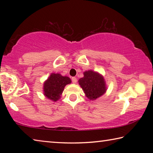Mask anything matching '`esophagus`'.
I'll return each instance as SVG.
<instances>
[{"mask_svg": "<svg viewBox=\"0 0 153 153\" xmlns=\"http://www.w3.org/2000/svg\"><path fill=\"white\" fill-rule=\"evenodd\" d=\"M71 80H72V82H73L74 84H76V83H77V78H76V77H73L71 78Z\"/></svg>", "mask_w": 153, "mask_h": 153, "instance_id": "esophagus-1", "label": "esophagus"}]
</instances>
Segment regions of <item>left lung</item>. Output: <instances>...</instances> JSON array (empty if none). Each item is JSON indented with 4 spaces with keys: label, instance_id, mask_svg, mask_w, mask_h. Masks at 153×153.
<instances>
[{
    "label": "left lung",
    "instance_id": "obj_1",
    "mask_svg": "<svg viewBox=\"0 0 153 153\" xmlns=\"http://www.w3.org/2000/svg\"><path fill=\"white\" fill-rule=\"evenodd\" d=\"M79 86L90 100H96L107 91L105 79L102 75L92 70L84 72V77L78 80Z\"/></svg>",
    "mask_w": 153,
    "mask_h": 153
}]
</instances>
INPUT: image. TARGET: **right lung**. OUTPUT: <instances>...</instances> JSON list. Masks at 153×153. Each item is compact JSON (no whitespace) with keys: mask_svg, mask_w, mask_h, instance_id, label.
Returning a JSON list of instances; mask_svg holds the SVG:
<instances>
[{"mask_svg":"<svg viewBox=\"0 0 153 153\" xmlns=\"http://www.w3.org/2000/svg\"><path fill=\"white\" fill-rule=\"evenodd\" d=\"M71 82V80L69 77L63 76L59 74H51L44 83V95L55 102L60 99L65 86Z\"/></svg>","mask_w":153,"mask_h":153,"instance_id":"add662e5","label":"right lung"}]
</instances>
